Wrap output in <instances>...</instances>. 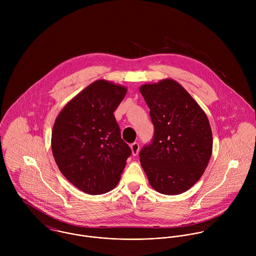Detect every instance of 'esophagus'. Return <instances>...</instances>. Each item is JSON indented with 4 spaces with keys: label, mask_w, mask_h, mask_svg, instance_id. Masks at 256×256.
Returning a JSON list of instances; mask_svg holds the SVG:
<instances>
[{
    "label": "esophagus",
    "mask_w": 256,
    "mask_h": 256,
    "mask_svg": "<svg viewBox=\"0 0 256 256\" xmlns=\"http://www.w3.org/2000/svg\"><path fill=\"white\" fill-rule=\"evenodd\" d=\"M131 150H132V154H133V156H137L138 152H139V150H140L139 143L135 142V143L131 144Z\"/></svg>",
    "instance_id": "1"
}]
</instances>
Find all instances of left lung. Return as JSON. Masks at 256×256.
I'll return each mask as SVG.
<instances>
[{"instance_id":"left-lung-1","label":"left lung","mask_w":256,"mask_h":256,"mask_svg":"<svg viewBox=\"0 0 256 256\" xmlns=\"http://www.w3.org/2000/svg\"><path fill=\"white\" fill-rule=\"evenodd\" d=\"M154 127L140 152L150 186L164 195L187 191L205 172L213 137L207 115L180 84L166 78L140 86Z\"/></svg>"}]
</instances>
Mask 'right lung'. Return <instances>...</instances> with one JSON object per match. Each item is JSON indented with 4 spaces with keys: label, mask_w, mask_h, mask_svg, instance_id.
Returning <instances> with one entry per match:
<instances>
[{
    "label": "right lung",
    "mask_w": 256,
    "mask_h": 256,
    "mask_svg": "<svg viewBox=\"0 0 256 256\" xmlns=\"http://www.w3.org/2000/svg\"><path fill=\"white\" fill-rule=\"evenodd\" d=\"M126 92L123 86L96 80L70 100L55 120L51 138L55 162L62 174L84 193L112 190L132 154L113 114Z\"/></svg>",
    "instance_id": "right-lung-1"
}]
</instances>
